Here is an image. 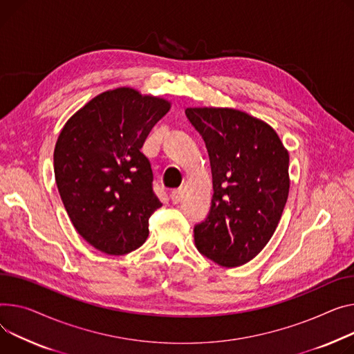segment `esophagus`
Here are the masks:
<instances>
[{
	"label": "esophagus",
	"instance_id": "obj_1",
	"mask_svg": "<svg viewBox=\"0 0 354 354\" xmlns=\"http://www.w3.org/2000/svg\"><path fill=\"white\" fill-rule=\"evenodd\" d=\"M183 198V191L182 189H175L171 192V199L174 203H178L180 202V199Z\"/></svg>",
	"mask_w": 354,
	"mask_h": 354
}]
</instances>
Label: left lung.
Listing matches in <instances>:
<instances>
[{
    "label": "left lung",
    "instance_id": "left-lung-1",
    "mask_svg": "<svg viewBox=\"0 0 354 354\" xmlns=\"http://www.w3.org/2000/svg\"><path fill=\"white\" fill-rule=\"evenodd\" d=\"M209 153L214 198L194 229L198 250L223 268L248 263L268 245L289 195V152L276 131L233 108H187Z\"/></svg>",
    "mask_w": 354,
    "mask_h": 354
}]
</instances>
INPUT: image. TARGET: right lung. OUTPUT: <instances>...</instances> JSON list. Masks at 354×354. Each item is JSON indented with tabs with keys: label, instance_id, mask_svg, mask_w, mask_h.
Returning <instances> with one entry per match:
<instances>
[{
	"label": "right lung",
	"instance_id": "obj_1",
	"mask_svg": "<svg viewBox=\"0 0 354 354\" xmlns=\"http://www.w3.org/2000/svg\"><path fill=\"white\" fill-rule=\"evenodd\" d=\"M169 109L167 100L116 88L85 104L58 136L54 172L66 214L81 236L106 254L142 246L149 218L162 206L140 148Z\"/></svg>",
	"mask_w": 354,
	"mask_h": 354
}]
</instances>
